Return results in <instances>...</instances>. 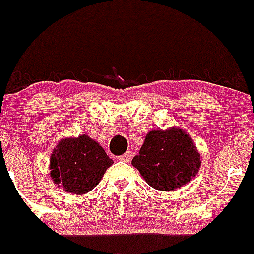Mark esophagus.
Instances as JSON below:
<instances>
[{"label":"esophagus","mask_w":254,"mask_h":254,"mask_svg":"<svg viewBox=\"0 0 254 254\" xmlns=\"http://www.w3.org/2000/svg\"><path fill=\"white\" fill-rule=\"evenodd\" d=\"M120 160H122V161H129L132 159V151H126L125 154H122L120 156Z\"/></svg>","instance_id":"obj_1"}]
</instances>
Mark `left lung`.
<instances>
[{"mask_svg":"<svg viewBox=\"0 0 254 254\" xmlns=\"http://www.w3.org/2000/svg\"><path fill=\"white\" fill-rule=\"evenodd\" d=\"M132 165L155 190H172L190 182L198 173L201 158L192 138L179 128L151 131Z\"/></svg>","mask_w":254,"mask_h":254,"instance_id":"8db88e82","label":"left lung"}]
</instances>
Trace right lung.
Segmentation results:
<instances>
[{
	"label": "right lung",
	"instance_id": "obj_1",
	"mask_svg": "<svg viewBox=\"0 0 254 254\" xmlns=\"http://www.w3.org/2000/svg\"><path fill=\"white\" fill-rule=\"evenodd\" d=\"M113 164L104 149L81 134L58 142L51 156V177L64 192L81 194L90 192Z\"/></svg>",
	"mask_w": 254,
	"mask_h": 254
}]
</instances>
